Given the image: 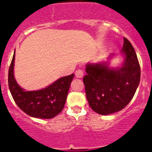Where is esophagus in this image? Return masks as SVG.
Masks as SVG:
<instances>
[{
	"label": "esophagus",
	"instance_id": "esophagus-1",
	"mask_svg": "<svg viewBox=\"0 0 152 152\" xmlns=\"http://www.w3.org/2000/svg\"><path fill=\"white\" fill-rule=\"evenodd\" d=\"M83 75H84V72H83L82 70L78 69L75 72V76H76V77H77V78H81V77H83Z\"/></svg>",
	"mask_w": 152,
	"mask_h": 152
}]
</instances>
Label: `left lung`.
I'll return each mask as SVG.
<instances>
[{"mask_svg":"<svg viewBox=\"0 0 152 152\" xmlns=\"http://www.w3.org/2000/svg\"><path fill=\"white\" fill-rule=\"evenodd\" d=\"M125 59L120 68H109L108 63H88L84 77L86 96L93 110L109 115L121 110L133 98L140 82L141 70L133 46L123 39ZM111 56H113V55Z\"/></svg>","mask_w":152,"mask_h":152,"instance_id":"obj_1","label":"left lung"}]
</instances>
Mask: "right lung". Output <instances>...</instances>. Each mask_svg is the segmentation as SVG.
<instances>
[{"instance_id":"1","label":"right lung","mask_w":152,"mask_h":152,"mask_svg":"<svg viewBox=\"0 0 152 152\" xmlns=\"http://www.w3.org/2000/svg\"><path fill=\"white\" fill-rule=\"evenodd\" d=\"M13 54L8 72V85L16 104L27 115L40 119H51L64 108L74 74L61 77L47 88L39 91H26L20 88L14 77Z\"/></svg>"}]
</instances>
